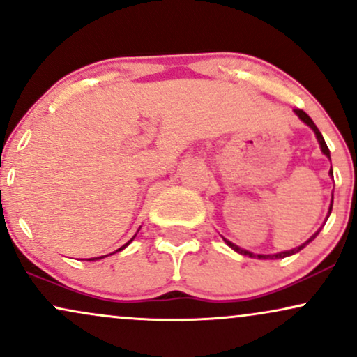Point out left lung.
Listing matches in <instances>:
<instances>
[{"label": "left lung", "mask_w": 357, "mask_h": 357, "mask_svg": "<svg viewBox=\"0 0 357 357\" xmlns=\"http://www.w3.org/2000/svg\"><path fill=\"white\" fill-rule=\"evenodd\" d=\"M294 114H296L298 116V119H300L301 122H305V124L310 127L311 130L314 132V135H316V139H318V144H319V147H321V152L324 153V155H326L329 160H331V153H329V149H328V145H326V142H324V139H323V135H321V132H319V129L318 127L314 126V122L311 121V117L307 116V114L305 112V111H301V109H294ZM329 175H331L333 177V169L329 170ZM333 199H334V195L331 193V204H329V210H328V215H326V220L329 218V215H331V210H333ZM326 220H324V223H326ZM324 227V225H323ZM321 227V228H323ZM321 228L318 231L314 233L313 236H310V238H307L305 243L303 245H300V246H296V248H293V250H286V252H280V253H273V255H259V253H252V252H248V250H243V248H240L238 245H235V243H231L230 240H227V238H223L225 240V243L230 246L231 250H235L236 253H240V255H245V257H250V258H258V259H278V258H286V257H291V255H294V253H298V252H301L303 248H305V246L310 243V241H313L316 236L319 235V231H321Z\"/></svg>", "instance_id": "obj_1"}]
</instances>
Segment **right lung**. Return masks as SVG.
I'll return each mask as SVG.
<instances>
[{
    "label": "right lung",
    "instance_id": "add662e5",
    "mask_svg": "<svg viewBox=\"0 0 357 357\" xmlns=\"http://www.w3.org/2000/svg\"><path fill=\"white\" fill-rule=\"evenodd\" d=\"M137 231H139V230H137ZM135 235H137V233H135ZM135 235H134V236H132V238H130L129 241H127V243H126L124 246H121V248H119V250H116V252H121V250H124V248H126V246H127V245H129V243H130V241L135 238ZM116 252H114V253H116ZM111 255H112V253H111ZM104 257H107V255H104ZM104 257H98V258H89V261H91V259H100V258H104Z\"/></svg>",
    "mask_w": 357,
    "mask_h": 357
}]
</instances>
